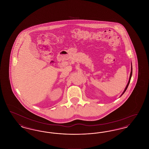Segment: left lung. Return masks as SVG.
Here are the masks:
<instances>
[{
    "label": "left lung",
    "instance_id": "8db88e82",
    "mask_svg": "<svg viewBox=\"0 0 149 149\" xmlns=\"http://www.w3.org/2000/svg\"><path fill=\"white\" fill-rule=\"evenodd\" d=\"M132 64H131V73H130V78H129V80H128V82L127 84L126 85V88H125V90H124L123 92V93L122 94V95H122L123 94V93L126 92V89H127L128 86L129 84H130V80H131V77H132Z\"/></svg>",
    "mask_w": 149,
    "mask_h": 149
}]
</instances>
